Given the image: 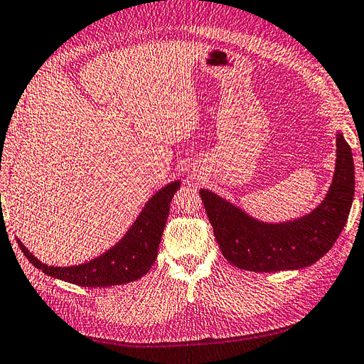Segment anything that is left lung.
Returning a JSON list of instances; mask_svg holds the SVG:
<instances>
[{
  "label": "left lung",
  "instance_id": "1",
  "mask_svg": "<svg viewBox=\"0 0 364 364\" xmlns=\"http://www.w3.org/2000/svg\"><path fill=\"white\" fill-rule=\"evenodd\" d=\"M353 192L352 150L338 133L332 186L323 203L306 217L287 223H264L214 192L201 189L200 197L225 259L247 272L272 273L309 267L323 257L348 222Z\"/></svg>",
  "mask_w": 364,
  "mask_h": 364
}]
</instances>
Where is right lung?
Returning a JSON list of instances; mask_svg holds the SVG:
<instances>
[{"mask_svg":"<svg viewBox=\"0 0 364 364\" xmlns=\"http://www.w3.org/2000/svg\"><path fill=\"white\" fill-rule=\"evenodd\" d=\"M180 181L164 186L151 197L136 222L113 248L87 264L75 267H49L33 257L28 248L18 242L23 255L31 264L50 277L62 279L80 287H112L138 281L154 265L158 247L168 215V206Z\"/></svg>","mask_w":364,"mask_h":364,"instance_id":"add662e5","label":"right lung"}]
</instances>
